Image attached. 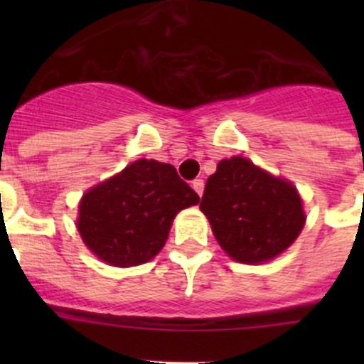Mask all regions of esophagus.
Returning <instances> with one entry per match:
<instances>
[{
	"label": "esophagus",
	"mask_w": 364,
	"mask_h": 364,
	"mask_svg": "<svg viewBox=\"0 0 364 364\" xmlns=\"http://www.w3.org/2000/svg\"><path fill=\"white\" fill-rule=\"evenodd\" d=\"M192 186H193V190H196V192L199 193V197L203 196V192H204V179H200V178L193 179Z\"/></svg>",
	"instance_id": "obj_1"
}]
</instances>
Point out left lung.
Listing matches in <instances>:
<instances>
[{
  "label": "left lung",
  "instance_id": "8db88e82",
  "mask_svg": "<svg viewBox=\"0 0 364 364\" xmlns=\"http://www.w3.org/2000/svg\"><path fill=\"white\" fill-rule=\"evenodd\" d=\"M200 209L227 255L247 264L280 255L304 225L294 186L241 156L216 165L205 183Z\"/></svg>",
  "mask_w": 364,
  "mask_h": 364
}]
</instances>
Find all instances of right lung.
<instances>
[{
  "label": "right lung",
  "instance_id": "right-lung-1",
  "mask_svg": "<svg viewBox=\"0 0 364 364\" xmlns=\"http://www.w3.org/2000/svg\"><path fill=\"white\" fill-rule=\"evenodd\" d=\"M199 200L171 164L142 159L82 197L77 229L98 259L139 266L164 248L174 216Z\"/></svg>",
  "mask_w": 364,
  "mask_h": 364
}]
</instances>
